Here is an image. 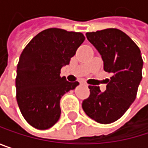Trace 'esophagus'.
Masks as SVG:
<instances>
[{
    "label": "esophagus",
    "mask_w": 148,
    "mask_h": 148,
    "mask_svg": "<svg viewBox=\"0 0 148 148\" xmlns=\"http://www.w3.org/2000/svg\"><path fill=\"white\" fill-rule=\"evenodd\" d=\"M82 85H84V86H87V84H86V83H85V82H82Z\"/></svg>",
    "instance_id": "34e87169"
}]
</instances>
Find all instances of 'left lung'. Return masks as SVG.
I'll list each match as a JSON object with an SVG mask.
<instances>
[{"label":"left lung","mask_w":148,"mask_h":148,"mask_svg":"<svg viewBox=\"0 0 148 148\" xmlns=\"http://www.w3.org/2000/svg\"><path fill=\"white\" fill-rule=\"evenodd\" d=\"M86 36L100 54L104 71L112 76L104 92L99 86H89L90 96L83 101L82 108L97 123H111L128 110L136 98L142 79L141 53L133 40L118 29L87 32Z\"/></svg>","instance_id":"left-lung-1"}]
</instances>
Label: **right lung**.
I'll return each mask as SVG.
<instances>
[{"instance_id": "1", "label": "right lung", "mask_w": 148, "mask_h": 148, "mask_svg": "<svg viewBox=\"0 0 148 148\" xmlns=\"http://www.w3.org/2000/svg\"><path fill=\"white\" fill-rule=\"evenodd\" d=\"M80 32L49 28L35 36L22 51L17 66L16 99L26 122L38 130L55 125L61 116L60 100L79 82L60 77L84 42Z\"/></svg>"}]
</instances>
